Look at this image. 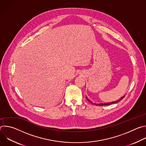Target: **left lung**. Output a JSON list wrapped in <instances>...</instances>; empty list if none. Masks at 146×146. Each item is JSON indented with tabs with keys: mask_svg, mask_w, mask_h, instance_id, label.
<instances>
[{
	"mask_svg": "<svg viewBox=\"0 0 146 146\" xmlns=\"http://www.w3.org/2000/svg\"><path fill=\"white\" fill-rule=\"evenodd\" d=\"M125 97V95L123 96H122V98H121L119 99H118V100H115V101H114V102H110V103H95V102H92L91 100H90L89 99H88V98L86 96V98H87V100L88 101V102H90V103H92L93 105H96V106H107V105H112V104H114V103H118V102H119V101H121L123 98Z\"/></svg>",
	"mask_w": 146,
	"mask_h": 146,
	"instance_id": "left-lung-1",
	"label": "left lung"
}]
</instances>
